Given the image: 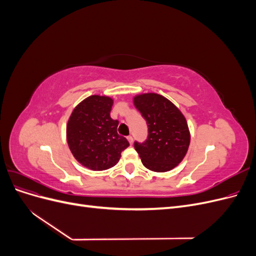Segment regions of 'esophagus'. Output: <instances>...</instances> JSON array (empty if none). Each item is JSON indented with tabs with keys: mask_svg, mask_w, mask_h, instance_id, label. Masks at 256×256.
Listing matches in <instances>:
<instances>
[{
	"mask_svg": "<svg viewBox=\"0 0 256 256\" xmlns=\"http://www.w3.org/2000/svg\"><path fill=\"white\" fill-rule=\"evenodd\" d=\"M127 140H128V142H129L130 144H132V143H134V138H132V136H127Z\"/></svg>",
	"mask_w": 256,
	"mask_h": 256,
	"instance_id": "obj_1",
	"label": "esophagus"
}]
</instances>
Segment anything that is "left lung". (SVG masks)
Instances as JSON below:
<instances>
[{
    "mask_svg": "<svg viewBox=\"0 0 256 256\" xmlns=\"http://www.w3.org/2000/svg\"><path fill=\"white\" fill-rule=\"evenodd\" d=\"M134 104L148 126L147 140L134 142L143 166L154 172L174 168L184 158L190 144V131L184 114L156 92L136 95Z\"/></svg>",
    "mask_w": 256,
    "mask_h": 256,
    "instance_id": "obj_1",
    "label": "left lung"
}]
</instances>
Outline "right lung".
<instances>
[{
  "mask_svg": "<svg viewBox=\"0 0 256 256\" xmlns=\"http://www.w3.org/2000/svg\"><path fill=\"white\" fill-rule=\"evenodd\" d=\"M112 106L111 97L90 96L74 108L67 122L69 150L79 164L92 171L114 166L129 146L127 138L118 134V120L111 118Z\"/></svg>",
  "mask_w": 256,
  "mask_h": 256,
  "instance_id": "obj_1",
  "label": "right lung"
}]
</instances>
